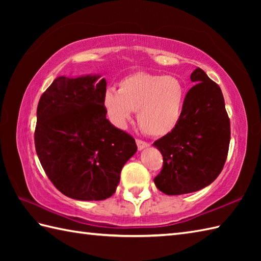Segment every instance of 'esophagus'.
Returning <instances> with one entry per match:
<instances>
[{
    "label": "esophagus",
    "mask_w": 261,
    "mask_h": 261,
    "mask_svg": "<svg viewBox=\"0 0 261 261\" xmlns=\"http://www.w3.org/2000/svg\"><path fill=\"white\" fill-rule=\"evenodd\" d=\"M137 146H138V149H139V150H142V149H145V148L149 147L150 145H149V143L146 142V141L140 140V139H137Z\"/></svg>",
    "instance_id": "esophagus-1"
}]
</instances>
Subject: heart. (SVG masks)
Segmentation results:
<instances>
[{
    "label": "heart",
    "mask_w": 261,
    "mask_h": 261,
    "mask_svg": "<svg viewBox=\"0 0 261 261\" xmlns=\"http://www.w3.org/2000/svg\"><path fill=\"white\" fill-rule=\"evenodd\" d=\"M186 88L176 76L136 73L124 77L120 88H108L103 105L108 118L123 127L137 111L140 129L151 137L170 134L181 119Z\"/></svg>",
    "instance_id": "b5f03b06"
}]
</instances>
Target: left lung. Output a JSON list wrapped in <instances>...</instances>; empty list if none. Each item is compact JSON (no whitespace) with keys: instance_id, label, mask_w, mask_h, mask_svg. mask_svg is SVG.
I'll list each match as a JSON object with an SVG mask.
<instances>
[{"instance_id":"1","label":"left lung","mask_w":261,"mask_h":261,"mask_svg":"<svg viewBox=\"0 0 261 261\" xmlns=\"http://www.w3.org/2000/svg\"><path fill=\"white\" fill-rule=\"evenodd\" d=\"M186 94L181 119L170 134L153 142L163 154V169L154 177L167 195L202 190L223 169L230 145V119L220 86L196 68Z\"/></svg>"}]
</instances>
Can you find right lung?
Instances as JSON below:
<instances>
[{
	"mask_svg": "<svg viewBox=\"0 0 261 261\" xmlns=\"http://www.w3.org/2000/svg\"><path fill=\"white\" fill-rule=\"evenodd\" d=\"M99 77H57L37 108L38 158L55 187L79 201L112 196L137 151L134 138L107 119V81Z\"/></svg>",
	"mask_w": 261,
	"mask_h": 261,
	"instance_id": "1",
	"label": "right lung"
}]
</instances>
